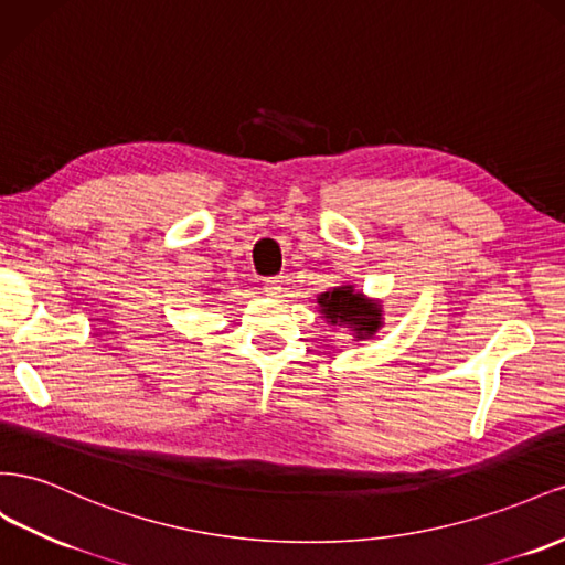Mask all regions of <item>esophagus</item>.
Instances as JSON below:
<instances>
[{"mask_svg": "<svg viewBox=\"0 0 565 565\" xmlns=\"http://www.w3.org/2000/svg\"><path fill=\"white\" fill-rule=\"evenodd\" d=\"M263 291H265V296L277 298V296L281 294V281H279V279H265Z\"/></svg>", "mask_w": 565, "mask_h": 565, "instance_id": "1", "label": "esophagus"}]
</instances>
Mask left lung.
Segmentation results:
<instances>
[{"label":"left lung","instance_id":"obj_1","mask_svg":"<svg viewBox=\"0 0 565 565\" xmlns=\"http://www.w3.org/2000/svg\"><path fill=\"white\" fill-rule=\"evenodd\" d=\"M317 302L327 321H331L333 327H348L358 341L372 338L383 327L381 305L354 291V286L329 288L327 294L317 298Z\"/></svg>","mask_w":565,"mask_h":565}]
</instances>
